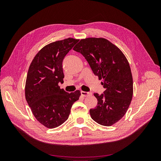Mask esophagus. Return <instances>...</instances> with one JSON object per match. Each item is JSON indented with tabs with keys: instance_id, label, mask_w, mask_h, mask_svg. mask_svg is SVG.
Masks as SVG:
<instances>
[{
	"instance_id": "esophagus-1",
	"label": "esophagus",
	"mask_w": 161,
	"mask_h": 161,
	"mask_svg": "<svg viewBox=\"0 0 161 161\" xmlns=\"http://www.w3.org/2000/svg\"><path fill=\"white\" fill-rule=\"evenodd\" d=\"M81 95L83 96V97H86V96H89L91 95V92H85V91H81Z\"/></svg>"
}]
</instances>
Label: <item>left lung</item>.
Listing matches in <instances>:
<instances>
[{"mask_svg": "<svg viewBox=\"0 0 161 161\" xmlns=\"http://www.w3.org/2000/svg\"><path fill=\"white\" fill-rule=\"evenodd\" d=\"M73 50L85 58L105 89L101 95L94 93L97 105L90 109L91 118L102 125L115 124L132 99L133 79L127 58L119 47L102 37L82 39Z\"/></svg>", "mask_w": 161, "mask_h": 161, "instance_id": "1", "label": "left lung"}]
</instances>
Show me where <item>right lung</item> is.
<instances>
[{
  "label": "right lung",
  "instance_id": "add662e5",
  "mask_svg": "<svg viewBox=\"0 0 161 161\" xmlns=\"http://www.w3.org/2000/svg\"><path fill=\"white\" fill-rule=\"evenodd\" d=\"M79 40L67 38L45 46L37 52L29 68L25 94L36 119L47 128H54L69 118L79 90L69 93L60 89L64 75L62 61Z\"/></svg>",
  "mask_w": 161,
  "mask_h": 161
}]
</instances>
